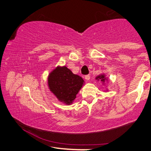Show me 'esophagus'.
<instances>
[{
  "mask_svg": "<svg viewBox=\"0 0 151 151\" xmlns=\"http://www.w3.org/2000/svg\"><path fill=\"white\" fill-rule=\"evenodd\" d=\"M85 79H86V80H87V81H88V80H90V78H91V77H90V75H86V76H85Z\"/></svg>",
  "mask_w": 151,
  "mask_h": 151,
  "instance_id": "esophagus-1",
  "label": "esophagus"
}]
</instances>
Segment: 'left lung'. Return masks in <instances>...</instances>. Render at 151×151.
<instances>
[{"label": "left lung", "mask_w": 151, "mask_h": 151, "mask_svg": "<svg viewBox=\"0 0 151 151\" xmlns=\"http://www.w3.org/2000/svg\"><path fill=\"white\" fill-rule=\"evenodd\" d=\"M100 78L101 79V81H104V75H101V76H98V77H97L96 78Z\"/></svg>", "instance_id": "1"}]
</instances>
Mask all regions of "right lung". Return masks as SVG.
<instances>
[{"mask_svg":"<svg viewBox=\"0 0 151 151\" xmlns=\"http://www.w3.org/2000/svg\"><path fill=\"white\" fill-rule=\"evenodd\" d=\"M83 79L66 66L57 67L50 74L48 86L58 100L70 104L83 85Z\"/></svg>","mask_w":151,"mask_h":151,"instance_id":"add662e5","label":"right lung"}]
</instances>
